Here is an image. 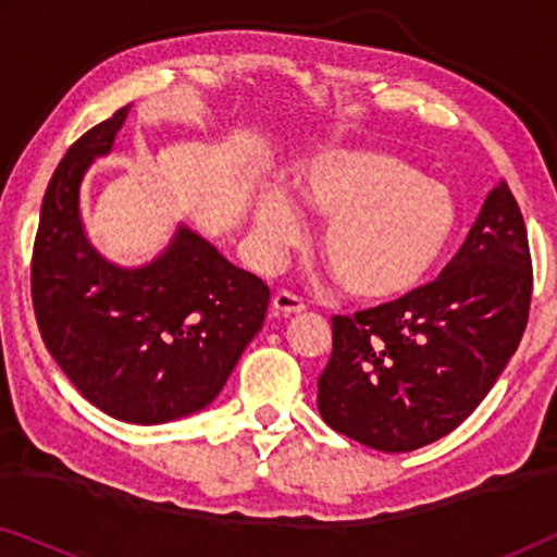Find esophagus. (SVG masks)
<instances>
[{"label": "esophagus", "instance_id": "esophagus-1", "mask_svg": "<svg viewBox=\"0 0 557 557\" xmlns=\"http://www.w3.org/2000/svg\"><path fill=\"white\" fill-rule=\"evenodd\" d=\"M304 309H307L304 307V301L292 292H276L271 299L273 317H292V314H299Z\"/></svg>", "mask_w": 557, "mask_h": 557}]
</instances>
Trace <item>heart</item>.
<instances>
[{"instance_id": "heart-1", "label": "heart", "mask_w": 557, "mask_h": 557, "mask_svg": "<svg viewBox=\"0 0 557 557\" xmlns=\"http://www.w3.org/2000/svg\"><path fill=\"white\" fill-rule=\"evenodd\" d=\"M296 195L311 215L326 220L322 258L355 299H406L444 261L459 231V208L448 187L408 159L383 149H330L296 174ZM256 240L265 258L296 246L304 223L281 189L253 205Z\"/></svg>"}]
</instances>
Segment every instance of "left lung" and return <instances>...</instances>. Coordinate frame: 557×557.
<instances>
[{
	"label": "left lung",
	"instance_id": "8db88e82",
	"mask_svg": "<svg viewBox=\"0 0 557 557\" xmlns=\"http://www.w3.org/2000/svg\"><path fill=\"white\" fill-rule=\"evenodd\" d=\"M530 296L528 231L499 182L436 281L406 299L332 317L319 413L334 431L385 454L444 438L507 368L528 326Z\"/></svg>",
	"mask_w": 557,
	"mask_h": 557
}]
</instances>
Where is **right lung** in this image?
I'll use <instances>...</instances> for the list:
<instances>
[{
  "instance_id": "add662e5",
  "label": "right lung",
  "mask_w": 557,
  "mask_h": 557,
  "mask_svg": "<svg viewBox=\"0 0 557 557\" xmlns=\"http://www.w3.org/2000/svg\"><path fill=\"white\" fill-rule=\"evenodd\" d=\"M126 116L128 106L83 134L52 172L35 235L33 307L45 347L83 398L119 421L154 425L218 398L261 330L271 292L187 225L139 269L90 246L81 182Z\"/></svg>"
}]
</instances>
